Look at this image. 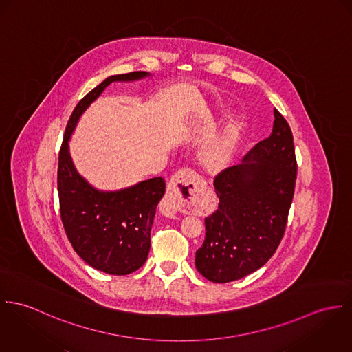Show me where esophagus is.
<instances>
[{"label":"esophagus","instance_id":"obj_1","mask_svg":"<svg viewBox=\"0 0 352 352\" xmlns=\"http://www.w3.org/2000/svg\"><path fill=\"white\" fill-rule=\"evenodd\" d=\"M199 181V175L190 168H182L177 171L171 177L168 182L167 195L160 204L162 213L168 217H175L178 213L188 212V209L190 208V197Z\"/></svg>","mask_w":352,"mask_h":352}]
</instances>
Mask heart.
Here are the masks:
<instances>
[{
	"instance_id": "obj_1",
	"label": "heart",
	"mask_w": 352,
	"mask_h": 352,
	"mask_svg": "<svg viewBox=\"0 0 352 352\" xmlns=\"http://www.w3.org/2000/svg\"><path fill=\"white\" fill-rule=\"evenodd\" d=\"M231 154H232V138L226 136L206 148L204 154V163L210 170H219L228 163Z\"/></svg>"
}]
</instances>
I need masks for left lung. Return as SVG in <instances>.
I'll return each mask as SVG.
<instances>
[{
    "instance_id": "8db88e82",
    "label": "left lung",
    "mask_w": 352,
    "mask_h": 352,
    "mask_svg": "<svg viewBox=\"0 0 352 352\" xmlns=\"http://www.w3.org/2000/svg\"><path fill=\"white\" fill-rule=\"evenodd\" d=\"M296 178L293 133L274 109L272 135L241 164L214 177L219 206L205 219V240L195 252L197 270L212 282L226 283L261 269L285 234Z\"/></svg>"
}]
</instances>
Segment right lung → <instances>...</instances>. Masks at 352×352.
I'll return each mask as SVG.
<instances>
[{"label":"right lung","instance_id":"right-lung-1","mask_svg":"<svg viewBox=\"0 0 352 352\" xmlns=\"http://www.w3.org/2000/svg\"><path fill=\"white\" fill-rule=\"evenodd\" d=\"M146 72L112 76L89 91L67 122L58 157L60 219L79 256L91 267L113 275L136 272L147 261L157 202L164 195L162 177L118 192H98L77 173L69 154V140L86 108L116 80H135Z\"/></svg>","mask_w":352,"mask_h":352}]
</instances>
